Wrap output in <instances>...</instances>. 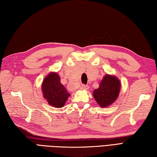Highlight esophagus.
Returning <instances> with one entry per match:
<instances>
[{"label":"esophagus","mask_w":157,"mask_h":157,"mask_svg":"<svg viewBox=\"0 0 157 157\" xmlns=\"http://www.w3.org/2000/svg\"><path fill=\"white\" fill-rule=\"evenodd\" d=\"M88 88H89L88 85H82L81 87V89H82V90H87V89H88Z\"/></svg>","instance_id":"obj_1"}]
</instances>
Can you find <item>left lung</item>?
Returning a JSON list of instances; mask_svg holds the SVG:
<instances>
[{
	"label": "left lung",
	"mask_w": 157,
	"mask_h": 157,
	"mask_svg": "<svg viewBox=\"0 0 157 157\" xmlns=\"http://www.w3.org/2000/svg\"><path fill=\"white\" fill-rule=\"evenodd\" d=\"M121 90V82L115 76H104L99 87L94 91V97L100 107L109 106L116 101Z\"/></svg>",
	"instance_id": "left-lung-1"
}]
</instances>
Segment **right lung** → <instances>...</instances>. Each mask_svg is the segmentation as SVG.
Listing matches in <instances>:
<instances>
[{"label": "right lung", "instance_id": "right-lung-1", "mask_svg": "<svg viewBox=\"0 0 157 157\" xmlns=\"http://www.w3.org/2000/svg\"><path fill=\"white\" fill-rule=\"evenodd\" d=\"M41 88L48 104L55 108H62L70 95L57 72H50L43 80Z\"/></svg>", "mask_w": 157, "mask_h": 157}]
</instances>
